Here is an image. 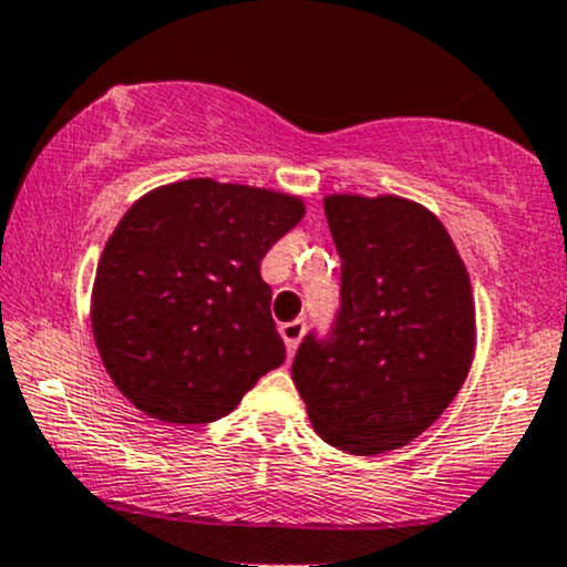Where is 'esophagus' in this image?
Returning <instances> with one entry per match:
<instances>
[{
	"mask_svg": "<svg viewBox=\"0 0 567 567\" xmlns=\"http://www.w3.org/2000/svg\"><path fill=\"white\" fill-rule=\"evenodd\" d=\"M279 333H282L288 355H293L296 348H299L301 337H303V320H290V323H282L279 326Z\"/></svg>",
	"mask_w": 567,
	"mask_h": 567,
	"instance_id": "34e87169",
	"label": "esophagus"
}]
</instances>
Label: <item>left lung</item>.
Instances as JSON below:
<instances>
[{"instance_id":"8db88e82","label":"left lung","mask_w":567,"mask_h":567,"mask_svg":"<svg viewBox=\"0 0 567 567\" xmlns=\"http://www.w3.org/2000/svg\"><path fill=\"white\" fill-rule=\"evenodd\" d=\"M339 309L303 337L293 383L315 432L374 456L419 437L454 402L475 348L467 268L432 212L396 195H329Z\"/></svg>"}]
</instances>
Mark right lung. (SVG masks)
<instances>
[{"label": "right lung", "mask_w": 567, "mask_h": 567, "mask_svg": "<svg viewBox=\"0 0 567 567\" xmlns=\"http://www.w3.org/2000/svg\"><path fill=\"white\" fill-rule=\"evenodd\" d=\"M301 198L189 178L116 225L92 290V331L116 389L165 424H208L285 361L260 260Z\"/></svg>", "instance_id": "obj_1"}]
</instances>
